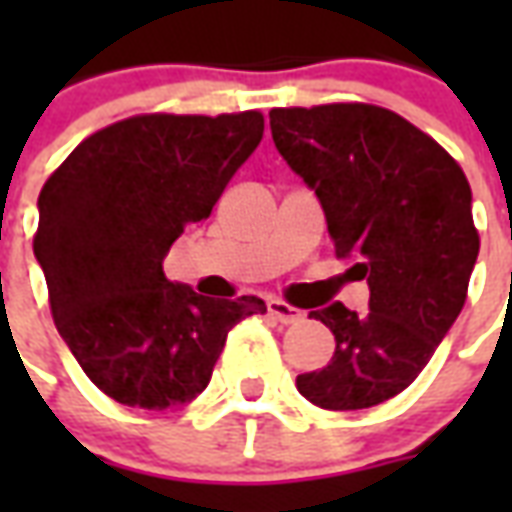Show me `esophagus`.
<instances>
[{"instance_id":"1","label":"esophagus","mask_w":512,"mask_h":512,"mask_svg":"<svg viewBox=\"0 0 512 512\" xmlns=\"http://www.w3.org/2000/svg\"><path fill=\"white\" fill-rule=\"evenodd\" d=\"M268 312H271V318H277V321L285 323V326L304 321V312L296 310V307H290V304H285V301L279 299L268 301Z\"/></svg>"}]
</instances>
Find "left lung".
Returning a JSON list of instances; mask_svg holds the SVG:
<instances>
[{"instance_id":"obj_1","label":"left lung","mask_w":512,"mask_h":512,"mask_svg":"<svg viewBox=\"0 0 512 512\" xmlns=\"http://www.w3.org/2000/svg\"><path fill=\"white\" fill-rule=\"evenodd\" d=\"M274 145L315 189L334 252L356 260L370 310L329 304L310 318L332 329V362L296 378L310 403L356 411L400 395L461 315L480 235L458 161L376 104L271 109Z\"/></svg>"}]
</instances>
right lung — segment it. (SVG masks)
Returning <instances> with one entry per match:
<instances>
[{"instance_id":"add662e5","label":"right lung","mask_w":512,"mask_h":512,"mask_svg":"<svg viewBox=\"0 0 512 512\" xmlns=\"http://www.w3.org/2000/svg\"><path fill=\"white\" fill-rule=\"evenodd\" d=\"M263 139L260 112L134 115L84 139L38 197L32 241L51 318L87 378L123 406H180L208 386L257 296L208 299L164 277L180 233L211 216Z\"/></svg>"}]
</instances>
